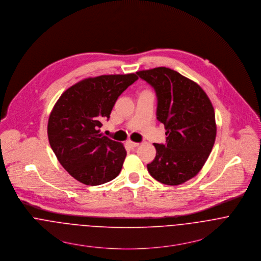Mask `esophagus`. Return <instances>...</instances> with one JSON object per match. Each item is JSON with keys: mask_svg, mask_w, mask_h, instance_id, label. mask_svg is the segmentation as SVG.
I'll return each mask as SVG.
<instances>
[{"mask_svg": "<svg viewBox=\"0 0 261 261\" xmlns=\"http://www.w3.org/2000/svg\"><path fill=\"white\" fill-rule=\"evenodd\" d=\"M126 145L128 146V147H130V148H136V147H138L139 146V143H136V142H133V141H131V140H128L127 142H126Z\"/></svg>", "mask_w": 261, "mask_h": 261, "instance_id": "34e87169", "label": "esophagus"}]
</instances>
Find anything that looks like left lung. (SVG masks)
Returning <instances> with one entry per match:
<instances>
[{
  "mask_svg": "<svg viewBox=\"0 0 261 261\" xmlns=\"http://www.w3.org/2000/svg\"><path fill=\"white\" fill-rule=\"evenodd\" d=\"M154 88L157 119L164 124L166 144L154 143L150 175L166 185H179L202 169L216 137L211 101L197 83L166 67L136 72Z\"/></svg>",
  "mask_w": 261,
  "mask_h": 261,
  "instance_id": "left-lung-1",
  "label": "left lung"
}]
</instances>
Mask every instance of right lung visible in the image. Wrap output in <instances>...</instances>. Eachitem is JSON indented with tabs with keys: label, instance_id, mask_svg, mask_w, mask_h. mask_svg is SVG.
I'll return each instance as SVG.
<instances>
[{
	"label": "right lung",
	"instance_id": "1",
	"mask_svg": "<svg viewBox=\"0 0 261 261\" xmlns=\"http://www.w3.org/2000/svg\"><path fill=\"white\" fill-rule=\"evenodd\" d=\"M138 79L134 73L84 79L59 98L48 138L60 164L79 182L101 185L116 178L126 157L123 144L100 133L118 97Z\"/></svg>",
	"mask_w": 261,
	"mask_h": 261
}]
</instances>
